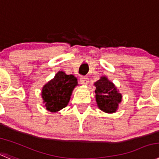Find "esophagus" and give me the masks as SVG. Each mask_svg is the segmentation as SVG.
<instances>
[{
    "label": "esophagus",
    "instance_id": "34e87169",
    "mask_svg": "<svg viewBox=\"0 0 159 159\" xmlns=\"http://www.w3.org/2000/svg\"><path fill=\"white\" fill-rule=\"evenodd\" d=\"M80 82L81 84H84V85H87L89 83V79L86 76H82L80 79Z\"/></svg>",
    "mask_w": 159,
    "mask_h": 159
}]
</instances>
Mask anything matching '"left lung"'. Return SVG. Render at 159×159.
I'll use <instances>...</instances> for the list:
<instances>
[{"label": "left lung", "mask_w": 159, "mask_h": 159, "mask_svg": "<svg viewBox=\"0 0 159 159\" xmlns=\"http://www.w3.org/2000/svg\"><path fill=\"white\" fill-rule=\"evenodd\" d=\"M94 86L98 108L106 113L116 112L122 101V94L117 87L106 76H101L99 80L94 83Z\"/></svg>", "instance_id": "8db88e82"}]
</instances>
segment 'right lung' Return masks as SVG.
<instances>
[{"label": "right lung", "instance_id": "add662e5", "mask_svg": "<svg viewBox=\"0 0 159 159\" xmlns=\"http://www.w3.org/2000/svg\"><path fill=\"white\" fill-rule=\"evenodd\" d=\"M77 85V79L73 75H66L62 71H59L42 88L41 96L46 109L56 112L66 108L72 90Z\"/></svg>", "mask_w": 159, "mask_h": 159}]
</instances>
